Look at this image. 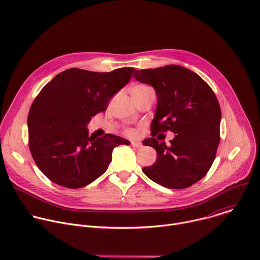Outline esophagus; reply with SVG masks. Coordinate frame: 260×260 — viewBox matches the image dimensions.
<instances>
[{"mask_svg":"<svg viewBox=\"0 0 260 260\" xmlns=\"http://www.w3.org/2000/svg\"><path fill=\"white\" fill-rule=\"evenodd\" d=\"M132 146H133V147H135V148H141V147H142V145H141L140 143L135 142V141H133V142H132Z\"/></svg>","mask_w":260,"mask_h":260,"instance_id":"esophagus-1","label":"esophagus"}]
</instances>
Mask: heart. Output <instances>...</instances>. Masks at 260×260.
<instances>
[{
  "instance_id": "obj_1",
  "label": "heart",
  "mask_w": 260,
  "mask_h": 260,
  "mask_svg": "<svg viewBox=\"0 0 260 260\" xmlns=\"http://www.w3.org/2000/svg\"><path fill=\"white\" fill-rule=\"evenodd\" d=\"M143 87H146V86H143V85H140V86H136V87H135V88H143ZM126 133H127V134H129V135H132V134H133V132H132V131H127V132H126Z\"/></svg>"
}]
</instances>
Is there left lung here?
<instances>
[{
	"instance_id": "1",
	"label": "left lung",
	"mask_w": 260,
	"mask_h": 260,
	"mask_svg": "<svg viewBox=\"0 0 260 260\" xmlns=\"http://www.w3.org/2000/svg\"><path fill=\"white\" fill-rule=\"evenodd\" d=\"M134 77L156 92L151 136L175 134L170 145L155 138L143 141L157 152L155 164L143 173L167 188L191 186L210 170L220 142L221 110L215 93L198 74L177 64L136 70Z\"/></svg>"
}]
</instances>
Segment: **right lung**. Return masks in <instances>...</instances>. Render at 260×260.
Returning a JSON list of instances; mask_svg holds the SVG:
<instances>
[{
  "label": "right lung",
  "mask_w": 260,
  "mask_h": 260,
  "mask_svg": "<svg viewBox=\"0 0 260 260\" xmlns=\"http://www.w3.org/2000/svg\"><path fill=\"white\" fill-rule=\"evenodd\" d=\"M134 68L91 72L73 68L48 82L37 95L27 117L28 145L39 170L53 183L80 188L102 176L115 147L131 142L107 134L88 135L92 116L129 81Z\"/></svg>",
  "instance_id": "add662e5"
}]
</instances>
